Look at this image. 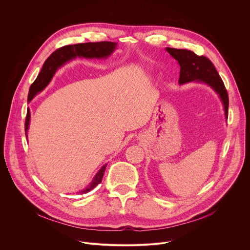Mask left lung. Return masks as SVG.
I'll use <instances>...</instances> for the list:
<instances>
[{"instance_id":"obj_1","label":"left lung","mask_w":250,"mask_h":250,"mask_svg":"<svg viewBox=\"0 0 250 250\" xmlns=\"http://www.w3.org/2000/svg\"><path fill=\"white\" fill-rule=\"evenodd\" d=\"M167 52L178 61L181 71L179 83L196 81L203 82L209 85L220 97L225 110V116L228 119L229 113V96L224 82L220 77L217 69L215 68L212 62L204 57L198 56L194 52L186 49H175L166 48Z\"/></svg>"}]
</instances>
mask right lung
<instances>
[{"mask_svg":"<svg viewBox=\"0 0 250 250\" xmlns=\"http://www.w3.org/2000/svg\"><path fill=\"white\" fill-rule=\"evenodd\" d=\"M117 43L109 42V41H102V42H88V43H80L74 45H67L63 46L54 53L45 61L40 73L38 74L37 78L31 84L28 92L27 101L30 102L39 92L44 90V88L49 84L52 77L54 76L55 72L59 67L64 64L66 62L75 59L76 57L79 58H86V59H103L108 58L116 49ZM30 122V111L27 110V115L25 119V135L27 137V130L29 127ZM107 167V164H105L103 167L99 170L96 174L90 185L80 191L78 194L87 193L93 188H95L101 182Z\"/></svg>","mask_w":250,"mask_h":250,"instance_id":"right-lung-1","label":"right lung"}]
</instances>
